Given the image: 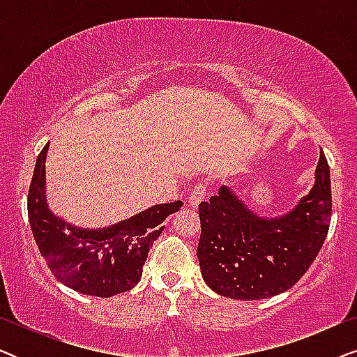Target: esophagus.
I'll list each match as a JSON object with an SVG mask.
<instances>
[{
    "mask_svg": "<svg viewBox=\"0 0 357 357\" xmlns=\"http://www.w3.org/2000/svg\"><path fill=\"white\" fill-rule=\"evenodd\" d=\"M206 192H208V187L204 183H198L197 187H195L192 192H190V197H188V204L192 208H197L199 203L203 202L204 197H206Z\"/></svg>",
    "mask_w": 357,
    "mask_h": 357,
    "instance_id": "esophagus-1",
    "label": "esophagus"
}]
</instances>
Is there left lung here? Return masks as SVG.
Listing matches in <instances>:
<instances>
[{"label":"left lung","mask_w":357,"mask_h":357,"mask_svg":"<svg viewBox=\"0 0 357 357\" xmlns=\"http://www.w3.org/2000/svg\"><path fill=\"white\" fill-rule=\"evenodd\" d=\"M198 213V261L214 292L237 301L281 294L305 275L328 234L331 183L325 154L320 151L309 195L284 216H257L226 185L199 203Z\"/></svg>","instance_id":"left-lung-1"}]
</instances>
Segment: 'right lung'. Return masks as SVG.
Wrapping results in <instances>:
<instances>
[{
    "instance_id": "obj_1",
    "label": "right lung",
    "mask_w": 357,
    "mask_h": 357,
    "mask_svg": "<svg viewBox=\"0 0 357 357\" xmlns=\"http://www.w3.org/2000/svg\"><path fill=\"white\" fill-rule=\"evenodd\" d=\"M47 143L29 187V222L53 276L81 294L110 297L138 284L149 248L164 231V219L182 202L155 204L104 229L73 226L50 211L45 198Z\"/></svg>"
}]
</instances>
